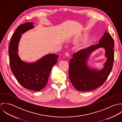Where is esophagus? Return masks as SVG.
Instances as JSON below:
<instances>
[{"label":"esophagus","mask_w":122,"mask_h":122,"mask_svg":"<svg viewBox=\"0 0 122 122\" xmlns=\"http://www.w3.org/2000/svg\"><path fill=\"white\" fill-rule=\"evenodd\" d=\"M65 55L67 57H69L70 56V53L69 52H66L65 53Z\"/></svg>","instance_id":"1"}]
</instances>
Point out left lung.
Returning <instances> with one entry per match:
<instances>
[{
	"label": "left lung",
	"instance_id": "8db88e82",
	"mask_svg": "<svg viewBox=\"0 0 122 122\" xmlns=\"http://www.w3.org/2000/svg\"><path fill=\"white\" fill-rule=\"evenodd\" d=\"M114 42L112 37L106 30L96 45L91 46L74 53L70 60L69 77L74 87L79 91H90L102 86L112 69L114 52ZM100 48L105 49L106 61L100 70L89 64L91 54Z\"/></svg>",
	"mask_w": 122,
	"mask_h": 122
}]
</instances>
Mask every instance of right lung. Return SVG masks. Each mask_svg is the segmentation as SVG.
<instances>
[{
  "mask_svg": "<svg viewBox=\"0 0 122 122\" xmlns=\"http://www.w3.org/2000/svg\"><path fill=\"white\" fill-rule=\"evenodd\" d=\"M34 28L33 22H27L18 27L9 44V57L11 69L18 82L27 89L39 91L47 85L52 66L57 63L59 56L47 54L32 62L21 59L18 46L22 34Z\"/></svg>",
  "mask_w": 122,
  "mask_h": 122,
  "instance_id": "add662e5",
  "label": "right lung"
}]
</instances>
